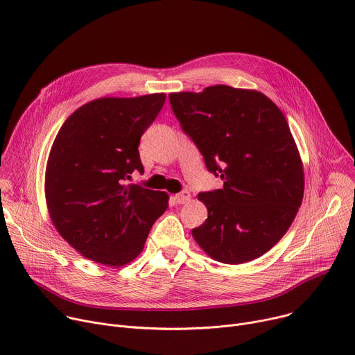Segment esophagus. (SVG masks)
<instances>
[{"label": "esophagus", "mask_w": 355, "mask_h": 355, "mask_svg": "<svg viewBox=\"0 0 355 355\" xmlns=\"http://www.w3.org/2000/svg\"><path fill=\"white\" fill-rule=\"evenodd\" d=\"M189 198H191V196H189L188 191H182V192H180V194L174 196V200H175L177 204H185V202L189 201Z\"/></svg>", "instance_id": "1"}]
</instances>
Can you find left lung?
I'll return each instance as SVG.
<instances>
[{"label": "left lung", "mask_w": 355, "mask_h": 355, "mask_svg": "<svg viewBox=\"0 0 355 355\" xmlns=\"http://www.w3.org/2000/svg\"><path fill=\"white\" fill-rule=\"evenodd\" d=\"M182 132L223 187L200 192L208 218L192 236L212 259L238 265L272 249L303 200L299 150L280 109L261 92L225 85L168 96Z\"/></svg>", "instance_id": "left-lung-1"}]
</instances>
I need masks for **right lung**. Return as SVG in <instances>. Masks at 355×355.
Masks as SVG:
<instances>
[{"label":"right lung","instance_id":"1","mask_svg":"<svg viewBox=\"0 0 355 355\" xmlns=\"http://www.w3.org/2000/svg\"><path fill=\"white\" fill-rule=\"evenodd\" d=\"M164 93L92 101L63 123L52 144L45 197L55 228L90 261L123 266L143 250L168 208L166 192L127 184L144 173L139 144Z\"/></svg>","mask_w":355,"mask_h":355}]
</instances>
